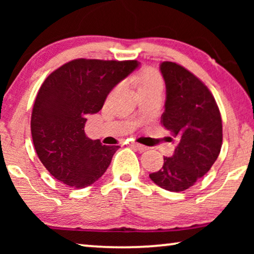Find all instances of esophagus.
Returning a JSON list of instances; mask_svg holds the SVG:
<instances>
[{
	"mask_svg": "<svg viewBox=\"0 0 254 254\" xmlns=\"http://www.w3.org/2000/svg\"><path fill=\"white\" fill-rule=\"evenodd\" d=\"M131 147L137 149V150L141 152L148 150V147H145V145H142V144H138V143H136V142H133V143H131Z\"/></svg>",
	"mask_w": 254,
	"mask_h": 254,
	"instance_id": "obj_1",
	"label": "esophagus"
}]
</instances>
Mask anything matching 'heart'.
Wrapping results in <instances>:
<instances>
[{"label":"heart","instance_id":"b5f03b06","mask_svg":"<svg viewBox=\"0 0 254 254\" xmlns=\"http://www.w3.org/2000/svg\"><path fill=\"white\" fill-rule=\"evenodd\" d=\"M135 82H136L140 93L162 89L163 86L161 76L154 69H144V70L138 72L135 77Z\"/></svg>","mask_w":254,"mask_h":254}]
</instances>
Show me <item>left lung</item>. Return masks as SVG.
Returning <instances> with one entry per match:
<instances>
[{"instance_id":"8db88e82","label":"left lung","mask_w":254,"mask_h":254,"mask_svg":"<svg viewBox=\"0 0 254 254\" xmlns=\"http://www.w3.org/2000/svg\"><path fill=\"white\" fill-rule=\"evenodd\" d=\"M165 81L162 124L177 142L171 157L149 177L171 192L190 189L209 171L222 147V119L209 89L192 72L175 62L159 65Z\"/></svg>"}]
</instances>
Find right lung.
I'll list each match as a JSON object with an SVG mask.
<instances>
[{
    "label": "right lung",
    "mask_w": 254,
    "mask_h": 254,
    "mask_svg": "<svg viewBox=\"0 0 254 254\" xmlns=\"http://www.w3.org/2000/svg\"><path fill=\"white\" fill-rule=\"evenodd\" d=\"M138 65L136 60L76 59L45 79L33 105L31 134L38 157L55 179L84 189L105 173L119 145L86 137V118L99 112L111 90Z\"/></svg>",
    "instance_id": "add662e5"
}]
</instances>
